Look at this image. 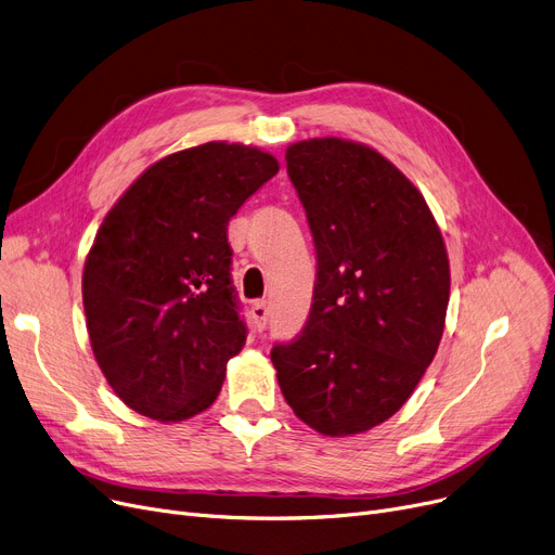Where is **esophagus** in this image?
<instances>
[{
  "label": "esophagus",
  "mask_w": 555,
  "mask_h": 555,
  "mask_svg": "<svg viewBox=\"0 0 555 555\" xmlns=\"http://www.w3.org/2000/svg\"><path fill=\"white\" fill-rule=\"evenodd\" d=\"M250 315H253V327H255L257 332H261L263 327H267V319H269V307H267V302H263V300L253 302Z\"/></svg>",
  "instance_id": "34e87169"
}]
</instances>
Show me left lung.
Returning <instances> with one entry per match:
<instances>
[{
  "instance_id": "8db88e82",
  "label": "left lung",
  "mask_w": 555,
  "mask_h": 555,
  "mask_svg": "<svg viewBox=\"0 0 555 555\" xmlns=\"http://www.w3.org/2000/svg\"><path fill=\"white\" fill-rule=\"evenodd\" d=\"M315 246L309 319L271 361L286 404L323 436L382 425L436 357L450 259L415 184L375 149L315 138L286 149Z\"/></svg>"
}]
</instances>
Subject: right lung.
<instances>
[{"label": "right lung", "mask_w": 555, "mask_h": 555, "mask_svg": "<svg viewBox=\"0 0 555 555\" xmlns=\"http://www.w3.org/2000/svg\"><path fill=\"white\" fill-rule=\"evenodd\" d=\"M278 171L271 153L207 142L151 165L105 215L83 307L94 359L126 406L180 422L217 400L248 332L228 221Z\"/></svg>", "instance_id": "obj_1"}]
</instances>
